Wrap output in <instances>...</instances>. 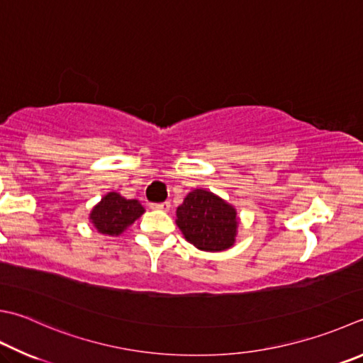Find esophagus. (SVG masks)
I'll return each mask as SVG.
<instances>
[{"label": "esophagus", "instance_id": "obj_1", "mask_svg": "<svg viewBox=\"0 0 363 363\" xmlns=\"http://www.w3.org/2000/svg\"><path fill=\"white\" fill-rule=\"evenodd\" d=\"M150 208L153 210H162V211H167L170 208V202H160V203H150Z\"/></svg>", "mask_w": 363, "mask_h": 363}]
</instances>
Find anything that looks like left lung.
Wrapping results in <instances>:
<instances>
[{"mask_svg":"<svg viewBox=\"0 0 363 363\" xmlns=\"http://www.w3.org/2000/svg\"><path fill=\"white\" fill-rule=\"evenodd\" d=\"M235 208L210 191L194 189L177 208V225L184 238L203 251H223L235 242Z\"/></svg>","mask_w":363,"mask_h":363,"instance_id":"obj_1","label":"left lung"}]
</instances>
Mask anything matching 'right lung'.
<instances>
[{"label":"right lung","mask_w":363,"mask_h":363,"mask_svg":"<svg viewBox=\"0 0 363 363\" xmlns=\"http://www.w3.org/2000/svg\"><path fill=\"white\" fill-rule=\"evenodd\" d=\"M143 211L145 210L139 201L125 199L118 193H108L93 208L90 220L101 234L120 235Z\"/></svg>","instance_id":"add662e5"}]
</instances>
